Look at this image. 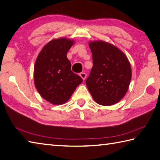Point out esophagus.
Listing matches in <instances>:
<instances>
[{
  "label": "esophagus",
  "mask_w": 160,
  "mask_h": 160,
  "mask_svg": "<svg viewBox=\"0 0 160 160\" xmlns=\"http://www.w3.org/2000/svg\"><path fill=\"white\" fill-rule=\"evenodd\" d=\"M80 76L81 78H82V79L83 80H85L86 77H87V74L85 73V72H80Z\"/></svg>",
  "instance_id": "obj_1"
}]
</instances>
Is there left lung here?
I'll list each match as a JSON object with an SVG mask.
<instances>
[{"label":"left lung","mask_w":160,"mask_h":160,"mask_svg":"<svg viewBox=\"0 0 160 160\" xmlns=\"http://www.w3.org/2000/svg\"><path fill=\"white\" fill-rule=\"evenodd\" d=\"M93 67L86 85L94 102L111 106L126 95L131 82V63L122 51L110 43L97 40L89 42Z\"/></svg>","instance_id":"obj_1"}]
</instances>
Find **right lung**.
Returning <instances> with one entry per match:
<instances>
[{"label":"right lung","mask_w":160,"mask_h":160,"mask_svg":"<svg viewBox=\"0 0 160 160\" xmlns=\"http://www.w3.org/2000/svg\"><path fill=\"white\" fill-rule=\"evenodd\" d=\"M75 41L66 37L48 42L40 51L34 66V81L43 99L53 105L69 100L75 89L82 82L72 72L67 58L68 51Z\"/></svg>","instance_id":"add662e5"}]
</instances>
